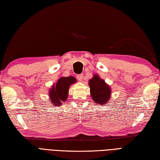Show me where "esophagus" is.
Segmentation results:
<instances>
[{
  "label": "esophagus",
  "mask_w": 160,
  "mask_h": 160,
  "mask_svg": "<svg viewBox=\"0 0 160 160\" xmlns=\"http://www.w3.org/2000/svg\"><path fill=\"white\" fill-rule=\"evenodd\" d=\"M76 78H77L78 80H79V81H82V80H83V78H84V76H83V74H79V75H77Z\"/></svg>",
  "instance_id": "34e87169"
}]
</instances>
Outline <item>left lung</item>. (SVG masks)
I'll return each instance as SVG.
<instances>
[{
  "instance_id": "8db88e82",
  "label": "left lung",
  "mask_w": 160,
  "mask_h": 160,
  "mask_svg": "<svg viewBox=\"0 0 160 160\" xmlns=\"http://www.w3.org/2000/svg\"><path fill=\"white\" fill-rule=\"evenodd\" d=\"M88 85L94 103L103 106L109 102L111 97V88L98 75H94L92 78L89 80Z\"/></svg>"
}]
</instances>
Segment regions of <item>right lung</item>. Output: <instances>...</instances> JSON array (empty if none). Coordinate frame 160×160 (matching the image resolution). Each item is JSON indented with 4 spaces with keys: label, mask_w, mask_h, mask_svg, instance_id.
<instances>
[{
    "label": "right lung",
    "mask_w": 160,
    "mask_h": 160,
    "mask_svg": "<svg viewBox=\"0 0 160 160\" xmlns=\"http://www.w3.org/2000/svg\"><path fill=\"white\" fill-rule=\"evenodd\" d=\"M76 82L73 76L62 77L59 78L57 82L54 84L49 92L50 102L51 104L58 106L62 104V102H66L68 98L69 87Z\"/></svg>",
    "instance_id": "right-lung-1"
}]
</instances>
